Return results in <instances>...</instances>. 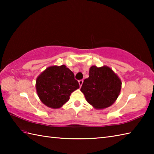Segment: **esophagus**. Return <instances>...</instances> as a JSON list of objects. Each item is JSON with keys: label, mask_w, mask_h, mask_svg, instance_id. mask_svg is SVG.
<instances>
[{"label": "esophagus", "mask_w": 154, "mask_h": 154, "mask_svg": "<svg viewBox=\"0 0 154 154\" xmlns=\"http://www.w3.org/2000/svg\"><path fill=\"white\" fill-rule=\"evenodd\" d=\"M83 82V79H81V80H79V85H80V87H81V85H82Z\"/></svg>", "instance_id": "esophagus-1"}]
</instances>
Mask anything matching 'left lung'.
<instances>
[{"instance_id": "8db88e82", "label": "left lung", "mask_w": 154, "mask_h": 154, "mask_svg": "<svg viewBox=\"0 0 154 154\" xmlns=\"http://www.w3.org/2000/svg\"><path fill=\"white\" fill-rule=\"evenodd\" d=\"M121 85L120 79L110 68L92 66L89 77L84 80L81 91L87 102L95 109H104L116 100Z\"/></svg>"}]
</instances>
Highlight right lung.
Instances as JSON below:
<instances>
[{
    "label": "right lung",
    "instance_id": "1",
    "mask_svg": "<svg viewBox=\"0 0 154 154\" xmlns=\"http://www.w3.org/2000/svg\"><path fill=\"white\" fill-rule=\"evenodd\" d=\"M79 88L73 73L64 65L47 68L36 79L39 98L45 105L52 109L60 108Z\"/></svg>",
    "mask_w": 154,
    "mask_h": 154
}]
</instances>
